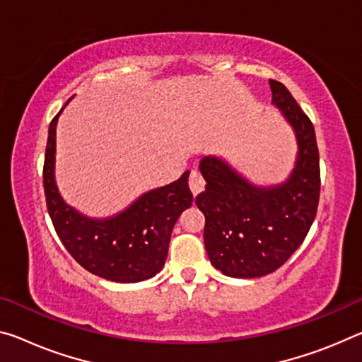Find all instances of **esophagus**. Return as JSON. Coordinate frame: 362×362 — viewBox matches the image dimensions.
<instances>
[{"label": "esophagus", "mask_w": 362, "mask_h": 362, "mask_svg": "<svg viewBox=\"0 0 362 362\" xmlns=\"http://www.w3.org/2000/svg\"><path fill=\"white\" fill-rule=\"evenodd\" d=\"M188 185H190L193 194H198L199 192L204 190V185H206V180L204 177L202 175V172L193 169L190 172V179H188Z\"/></svg>", "instance_id": "esophagus-1"}]
</instances>
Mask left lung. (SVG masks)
<instances>
[{
  "label": "left lung",
  "mask_w": 362,
  "mask_h": 362,
  "mask_svg": "<svg viewBox=\"0 0 362 362\" xmlns=\"http://www.w3.org/2000/svg\"><path fill=\"white\" fill-rule=\"evenodd\" d=\"M271 90L300 148L290 179L257 188L221 159L202 160L206 190L194 203L206 219L204 246L212 266L230 277L255 279L277 271L305 242L317 214L320 168L313 122L284 83L271 80Z\"/></svg>",
  "instance_id": "1"
}]
</instances>
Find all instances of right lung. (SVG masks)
I'll return each mask as SVG.
<instances>
[{"mask_svg": "<svg viewBox=\"0 0 362 362\" xmlns=\"http://www.w3.org/2000/svg\"><path fill=\"white\" fill-rule=\"evenodd\" d=\"M61 111L49 124L43 164L45 198L57 237L80 266L98 277L120 284L153 277L168 257L177 219L193 203L188 187L190 172L187 170L177 182L145 193L116 217L87 219L62 202L56 188V122Z\"/></svg>", "mask_w": 362, "mask_h": 362, "instance_id": "right-lung-1", "label": "right lung"}]
</instances>
